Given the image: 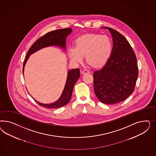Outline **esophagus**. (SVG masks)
<instances>
[{
	"mask_svg": "<svg viewBox=\"0 0 156 156\" xmlns=\"http://www.w3.org/2000/svg\"><path fill=\"white\" fill-rule=\"evenodd\" d=\"M90 73V71H89L88 70H87V69H84L82 72V73L83 74H87V73Z\"/></svg>",
	"mask_w": 156,
	"mask_h": 156,
	"instance_id": "34e87169",
	"label": "esophagus"
}]
</instances>
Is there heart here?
I'll return each instance as SVG.
<instances>
[{
  "label": "heart",
  "instance_id": "1",
  "mask_svg": "<svg viewBox=\"0 0 156 156\" xmlns=\"http://www.w3.org/2000/svg\"><path fill=\"white\" fill-rule=\"evenodd\" d=\"M113 51L111 39L105 35L86 34L77 38L76 47H70L69 56L74 63H81L84 57L90 65L101 67L108 62Z\"/></svg>",
  "mask_w": 156,
  "mask_h": 156
}]
</instances>
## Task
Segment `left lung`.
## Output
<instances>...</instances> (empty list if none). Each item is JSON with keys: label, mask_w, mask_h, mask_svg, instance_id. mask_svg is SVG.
Listing matches in <instances>:
<instances>
[{"label": "left lung", "mask_w": 156, "mask_h": 156, "mask_svg": "<svg viewBox=\"0 0 156 156\" xmlns=\"http://www.w3.org/2000/svg\"><path fill=\"white\" fill-rule=\"evenodd\" d=\"M108 28L113 38L112 55L104 67L93 74L95 94L105 104H114L126 99L134 90L138 69L137 58L130 43L121 34Z\"/></svg>", "instance_id": "left-lung-1"}]
</instances>
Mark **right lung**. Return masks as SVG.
<instances>
[{"mask_svg":"<svg viewBox=\"0 0 156 156\" xmlns=\"http://www.w3.org/2000/svg\"><path fill=\"white\" fill-rule=\"evenodd\" d=\"M72 32V29L70 28L58 29L46 34L42 37L39 38L38 40L34 43L30 48L26 59L23 63V73L24 74V69L28 60L30 55L39 50L44 47H48L50 46H59L64 50H66V37ZM67 78L66 80V85L62 93L60 98L57 101L50 104H44L35 101L40 106L47 108L57 109L65 106L70 101L74 86L80 77V71L79 69H71L68 71Z\"/></svg>","mask_w":156,"mask_h":156,"instance_id":"add662e5","label":"right lung"}]
</instances>
